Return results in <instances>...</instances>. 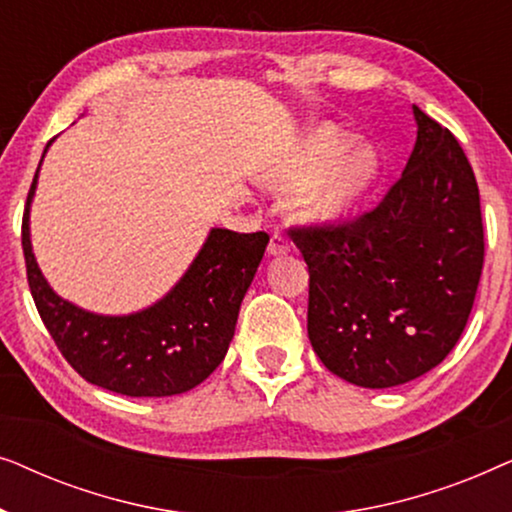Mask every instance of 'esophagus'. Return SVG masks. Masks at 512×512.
<instances>
[{
	"instance_id": "esophagus-1",
	"label": "esophagus",
	"mask_w": 512,
	"mask_h": 512,
	"mask_svg": "<svg viewBox=\"0 0 512 512\" xmlns=\"http://www.w3.org/2000/svg\"><path fill=\"white\" fill-rule=\"evenodd\" d=\"M291 247H293V244H291L289 237H286L284 233H279V230H275V233H272V237H270L268 254H270V256H282V254H289Z\"/></svg>"
}]
</instances>
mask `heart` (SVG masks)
<instances>
[{
  "label": "heart",
  "instance_id": "obj_1",
  "mask_svg": "<svg viewBox=\"0 0 512 512\" xmlns=\"http://www.w3.org/2000/svg\"><path fill=\"white\" fill-rule=\"evenodd\" d=\"M352 139L333 125L314 128L293 149L265 170L272 186L305 181L300 205L307 219L342 223L359 212L375 186L380 163L368 146L349 149Z\"/></svg>",
  "mask_w": 512,
  "mask_h": 512
}]
</instances>
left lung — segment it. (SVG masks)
<instances>
[{"label": "left lung", "mask_w": 512, "mask_h": 512, "mask_svg": "<svg viewBox=\"0 0 512 512\" xmlns=\"http://www.w3.org/2000/svg\"><path fill=\"white\" fill-rule=\"evenodd\" d=\"M417 142L380 205L293 226L310 270L307 335L333 375L368 389L436 368L464 333L485 263L480 191L457 137L412 107Z\"/></svg>", "instance_id": "8db88e82"}]
</instances>
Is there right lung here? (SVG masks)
<instances>
[{"mask_svg": "<svg viewBox=\"0 0 512 512\" xmlns=\"http://www.w3.org/2000/svg\"><path fill=\"white\" fill-rule=\"evenodd\" d=\"M37 174L23 214L27 284L69 366L86 382L123 396H174L207 380L228 352L270 235L214 228L163 300L128 317H104L62 300L34 261L30 202Z\"/></svg>", "mask_w": 512, "mask_h": 512, "instance_id": "right-lung-1", "label": "right lung"}]
</instances>
